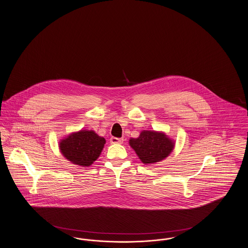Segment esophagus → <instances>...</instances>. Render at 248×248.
<instances>
[{
  "mask_svg": "<svg viewBox=\"0 0 248 248\" xmlns=\"http://www.w3.org/2000/svg\"><path fill=\"white\" fill-rule=\"evenodd\" d=\"M123 141H124L123 138H116V137L110 138V143H122Z\"/></svg>",
  "mask_w": 248,
  "mask_h": 248,
  "instance_id": "1",
  "label": "esophagus"
}]
</instances>
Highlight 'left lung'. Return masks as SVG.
<instances>
[{
	"instance_id": "obj_1",
	"label": "left lung",
	"mask_w": 248,
	"mask_h": 248,
	"mask_svg": "<svg viewBox=\"0 0 248 248\" xmlns=\"http://www.w3.org/2000/svg\"><path fill=\"white\" fill-rule=\"evenodd\" d=\"M130 146L143 164H154L169 156L174 141L162 131L143 130L138 138H130Z\"/></svg>"
}]
</instances>
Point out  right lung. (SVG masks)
<instances>
[{
    "label": "right lung",
    "mask_w": 248,
    "mask_h": 248,
    "mask_svg": "<svg viewBox=\"0 0 248 248\" xmlns=\"http://www.w3.org/2000/svg\"><path fill=\"white\" fill-rule=\"evenodd\" d=\"M105 139L93 130H81L69 134L60 142L63 156L81 167H89L100 156Z\"/></svg>",
    "instance_id": "1"
}]
</instances>
